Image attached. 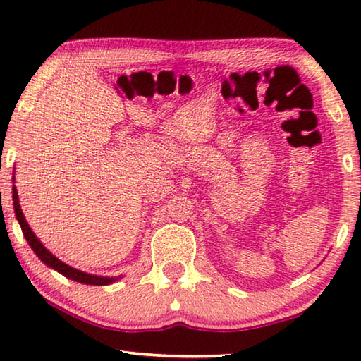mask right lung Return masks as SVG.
I'll return each mask as SVG.
<instances>
[{"label": "right lung", "mask_w": 361, "mask_h": 361, "mask_svg": "<svg viewBox=\"0 0 361 361\" xmlns=\"http://www.w3.org/2000/svg\"><path fill=\"white\" fill-rule=\"evenodd\" d=\"M12 200H14V212H16L17 221H19V224H20L22 232H23V235H25L28 245L32 247V250L36 253V256H38V258L42 262H44L46 266L56 269V271L62 274V276L68 277L71 280H75V282L85 283V285H108V283L116 282V280L119 279V277H99V276H92V274L78 271V269L71 267L68 264H65V262H62L59 258H56V256H54L51 252H49V250L38 240V237L35 235V232L28 226L27 219H25V216H23V213H22L20 204H19V195H17V188L14 185H12Z\"/></svg>", "instance_id": "obj_1"}]
</instances>
